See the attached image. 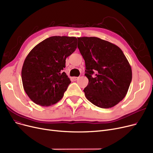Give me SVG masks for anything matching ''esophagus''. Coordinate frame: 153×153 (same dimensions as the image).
Masks as SVG:
<instances>
[{"instance_id": "obj_1", "label": "esophagus", "mask_w": 153, "mask_h": 153, "mask_svg": "<svg viewBox=\"0 0 153 153\" xmlns=\"http://www.w3.org/2000/svg\"><path fill=\"white\" fill-rule=\"evenodd\" d=\"M78 79V77H72V79L74 80V81H76L77 79Z\"/></svg>"}]
</instances>
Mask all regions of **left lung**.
<instances>
[{"mask_svg": "<svg viewBox=\"0 0 153 153\" xmlns=\"http://www.w3.org/2000/svg\"><path fill=\"white\" fill-rule=\"evenodd\" d=\"M77 39L85 61L84 75L89 80L83 90L86 97L100 108H111L127 94L132 81L131 67L117 45L97 37Z\"/></svg>", "mask_w": 153, "mask_h": 153, "instance_id": "1", "label": "left lung"}]
</instances>
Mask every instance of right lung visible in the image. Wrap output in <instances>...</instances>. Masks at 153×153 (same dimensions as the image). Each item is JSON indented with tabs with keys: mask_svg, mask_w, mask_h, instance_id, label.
Returning <instances> with one entry per match:
<instances>
[{
	"mask_svg": "<svg viewBox=\"0 0 153 153\" xmlns=\"http://www.w3.org/2000/svg\"><path fill=\"white\" fill-rule=\"evenodd\" d=\"M77 48V38L51 36L38 43L26 57L21 71L22 85L34 103L49 106L57 103L71 82L63 70L65 60Z\"/></svg>",
	"mask_w": 153,
	"mask_h": 153,
	"instance_id": "obj_1",
	"label": "right lung"
}]
</instances>
